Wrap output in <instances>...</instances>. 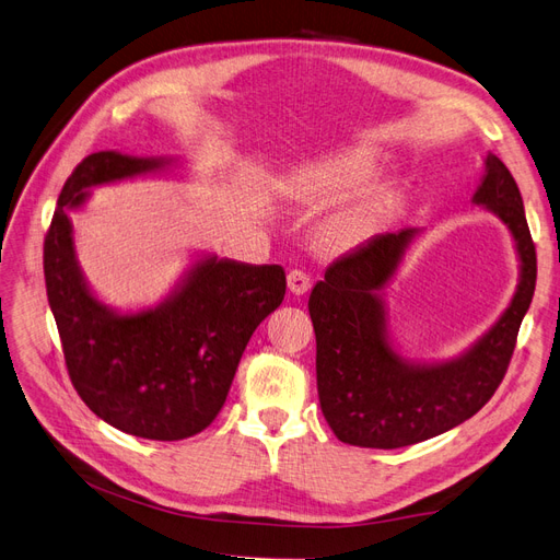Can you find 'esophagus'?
Instances as JSON below:
<instances>
[{
	"label": "esophagus",
	"mask_w": 560,
	"mask_h": 560,
	"mask_svg": "<svg viewBox=\"0 0 560 560\" xmlns=\"http://www.w3.org/2000/svg\"><path fill=\"white\" fill-rule=\"evenodd\" d=\"M287 287H290V292L294 296H301L311 290V278L303 273V270H290V276H287Z\"/></svg>",
	"instance_id": "esophagus-1"
}]
</instances>
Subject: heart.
Wrapping results in <instances>:
<instances>
[{
	"label": "heart",
	"instance_id": "b5f03b06",
	"mask_svg": "<svg viewBox=\"0 0 560 560\" xmlns=\"http://www.w3.org/2000/svg\"><path fill=\"white\" fill-rule=\"evenodd\" d=\"M381 173V156L371 151H346L301 165L282 184V194L306 206H336L364 191ZM350 200V199H349ZM351 201V200H350ZM381 210L376 194H362L338 208L325 224L327 241L338 249L362 245L374 231Z\"/></svg>",
	"mask_w": 560,
	"mask_h": 560
}]
</instances>
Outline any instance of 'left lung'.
<instances>
[{
	"label": "left lung",
	"instance_id": "1",
	"mask_svg": "<svg viewBox=\"0 0 560 560\" xmlns=\"http://www.w3.org/2000/svg\"><path fill=\"white\" fill-rule=\"evenodd\" d=\"M510 231L518 282L510 306L477 341L448 360H411L389 334L383 290L422 229L381 233L334 261L308 299L315 329L317 395L325 420L346 444L401 448L444 434L493 397L530 308L537 259L523 198L506 165L490 154L471 196Z\"/></svg>",
	"mask_w": 560,
	"mask_h": 560
}]
</instances>
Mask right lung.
Listing matches in <instances>:
<instances>
[{"label": "right lung", "mask_w": 560, "mask_h": 560, "mask_svg": "<svg viewBox=\"0 0 560 560\" xmlns=\"http://www.w3.org/2000/svg\"><path fill=\"white\" fill-rule=\"evenodd\" d=\"M184 173L179 159L95 151L65 182L44 243L48 306L79 397L112 428L156 442L194 436L217 418L254 329L287 290L280 266L198 252L156 306L121 311L95 294L70 214L95 186Z\"/></svg>", "instance_id": "obj_1"}]
</instances>
